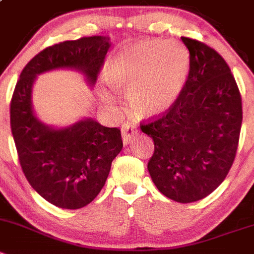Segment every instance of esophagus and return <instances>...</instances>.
I'll use <instances>...</instances> for the list:
<instances>
[{
  "label": "esophagus",
  "mask_w": 254,
  "mask_h": 254,
  "mask_svg": "<svg viewBox=\"0 0 254 254\" xmlns=\"http://www.w3.org/2000/svg\"><path fill=\"white\" fill-rule=\"evenodd\" d=\"M134 133H136V129H134V127H132V126H128V125L123 126L122 127L123 143H125V145H127V143L131 141L132 137L134 136Z\"/></svg>",
  "instance_id": "1"
}]
</instances>
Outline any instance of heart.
<instances>
[{
  "instance_id": "1",
  "label": "heart",
  "mask_w": 254,
  "mask_h": 254,
  "mask_svg": "<svg viewBox=\"0 0 254 254\" xmlns=\"http://www.w3.org/2000/svg\"><path fill=\"white\" fill-rule=\"evenodd\" d=\"M189 68V50L180 41H141L117 55L109 68L108 81L116 92L126 93L134 113L157 116L176 101ZM104 101L116 102L111 90L104 92Z\"/></svg>"
}]
</instances>
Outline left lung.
Here are the masks:
<instances>
[{"instance_id": "1", "label": "left lung", "mask_w": 254, "mask_h": 254, "mask_svg": "<svg viewBox=\"0 0 254 254\" xmlns=\"http://www.w3.org/2000/svg\"><path fill=\"white\" fill-rule=\"evenodd\" d=\"M189 50L185 84L167 111L141 122L155 150L147 164L156 188L178 203L204 199L233 165L241 134L242 97L219 53L181 37Z\"/></svg>"}]
</instances>
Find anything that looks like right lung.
I'll return each mask as SVG.
<instances>
[{"instance_id":"right-lung-1","label":"right lung","mask_w":254,"mask_h":254,"mask_svg":"<svg viewBox=\"0 0 254 254\" xmlns=\"http://www.w3.org/2000/svg\"><path fill=\"white\" fill-rule=\"evenodd\" d=\"M108 49V39L102 36L48 46L21 71L11 98V131L22 173L46 201L59 208L80 209L97 197L122 150V136L117 127H103L92 118L66 128H49L32 112V83L44 71L75 68L93 84Z\"/></svg>"}]
</instances>
